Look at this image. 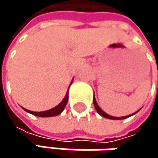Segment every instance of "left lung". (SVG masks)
<instances>
[{"mask_svg":"<svg viewBox=\"0 0 158 158\" xmlns=\"http://www.w3.org/2000/svg\"><path fill=\"white\" fill-rule=\"evenodd\" d=\"M93 104H94V107H95V109L96 110L98 111V113L99 114H101L102 116H103L104 118H107V119H112V120H123V119H126V118H128V117H130V116H132V115H134L135 113H136V112H135V113H133V114H131V115H127V116H123V117H113V116H110L109 114H107L106 112H104L103 110H102L100 107H99V105L97 104V102H96V100H95V96H94V98H93Z\"/></svg>","mask_w":158,"mask_h":158,"instance_id":"8db88e82","label":"left lung"}]
</instances>
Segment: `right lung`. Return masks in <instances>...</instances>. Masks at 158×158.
<instances>
[{
	"instance_id": "right-lung-1",
	"label": "right lung",
	"mask_w": 158,
	"mask_h": 158,
	"mask_svg": "<svg viewBox=\"0 0 158 158\" xmlns=\"http://www.w3.org/2000/svg\"><path fill=\"white\" fill-rule=\"evenodd\" d=\"M71 83H72V81H71ZM71 83H70V85H71ZM68 100H69V90H68L65 98L63 99V101L58 105H56V107H54V108H52L50 110H45V111H32V110H26L24 108H23V110H26L27 112H29V113H31L33 115L38 116V117H52V116H56V115L60 114L64 110L66 105H67V103H68Z\"/></svg>"
}]
</instances>
